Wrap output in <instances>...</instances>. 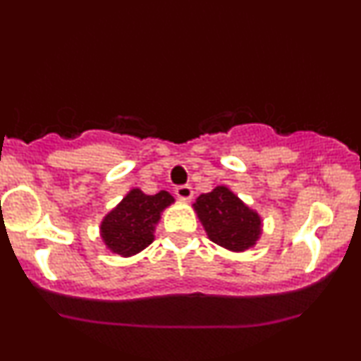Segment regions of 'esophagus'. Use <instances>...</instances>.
<instances>
[{
    "mask_svg": "<svg viewBox=\"0 0 361 361\" xmlns=\"http://www.w3.org/2000/svg\"><path fill=\"white\" fill-rule=\"evenodd\" d=\"M175 193H176L178 198H181V200H190V198L193 197V190H192V186H190V185L176 186Z\"/></svg>",
    "mask_w": 361,
    "mask_h": 361,
    "instance_id": "34e87169",
    "label": "esophagus"
}]
</instances>
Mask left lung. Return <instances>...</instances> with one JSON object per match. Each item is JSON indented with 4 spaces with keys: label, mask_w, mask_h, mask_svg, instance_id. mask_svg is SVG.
I'll list each match as a JSON object with an SVG mask.
<instances>
[{
    "label": "left lung",
    "mask_w": 361,
    "mask_h": 361,
    "mask_svg": "<svg viewBox=\"0 0 361 361\" xmlns=\"http://www.w3.org/2000/svg\"><path fill=\"white\" fill-rule=\"evenodd\" d=\"M207 234L219 246L244 251L258 241L261 219L247 209L226 186H217L204 193L193 204Z\"/></svg>",
    "instance_id": "obj_1"
}]
</instances>
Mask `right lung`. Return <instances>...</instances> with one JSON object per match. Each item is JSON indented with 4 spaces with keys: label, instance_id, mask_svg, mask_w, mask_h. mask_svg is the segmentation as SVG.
I'll list each match as a JSON object with an SVG mask.
<instances>
[{
    "label": "right lung",
    "instance_id": "1",
    "mask_svg": "<svg viewBox=\"0 0 361 361\" xmlns=\"http://www.w3.org/2000/svg\"><path fill=\"white\" fill-rule=\"evenodd\" d=\"M173 204L168 192L146 195L139 188L128 192L120 204L103 219L102 238L111 251L122 256H132L152 243L154 226L159 214Z\"/></svg>",
    "mask_w": 361,
    "mask_h": 361
}]
</instances>
